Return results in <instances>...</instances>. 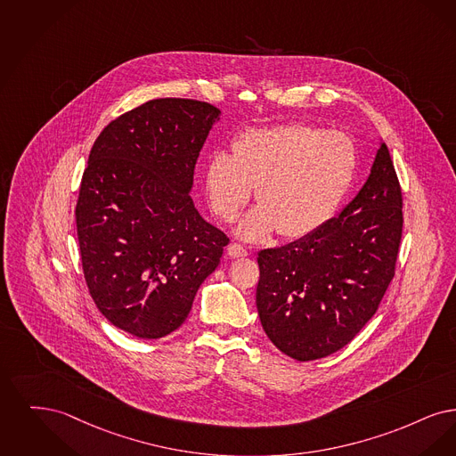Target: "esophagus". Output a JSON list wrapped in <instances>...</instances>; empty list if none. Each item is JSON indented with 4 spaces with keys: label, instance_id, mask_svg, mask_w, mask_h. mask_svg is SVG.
<instances>
[{
    "label": "esophagus",
    "instance_id": "34e87169",
    "mask_svg": "<svg viewBox=\"0 0 456 456\" xmlns=\"http://www.w3.org/2000/svg\"><path fill=\"white\" fill-rule=\"evenodd\" d=\"M228 256L232 258L247 257V256H248V252H247V248H245L243 245H240V243H232V245L228 247Z\"/></svg>",
    "mask_w": 456,
    "mask_h": 456
}]
</instances>
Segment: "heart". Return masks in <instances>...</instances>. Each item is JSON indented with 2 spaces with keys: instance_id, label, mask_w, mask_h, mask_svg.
Returning <instances> with one entry per match:
<instances>
[{
  "instance_id": "b5f03b06",
  "label": "heart",
  "mask_w": 456,
  "mask_h": 456,
  "mask_svg": "<svg viewBox=\"0 0 456 456\" xmlns=\"http://www.w3.org/2000/svg\"><path fill=\"white\" fill-rule=\"evenodd\" d=\"M356 172L353 141L338 131L278 124L240 134L232 155L215 153L204 172L209 204L235 221L257 187V208L238 224V237L258 241L317 232L336 213Z\"/></svg>"
}]
</instances>
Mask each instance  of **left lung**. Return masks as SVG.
<instances>
[{
	"mask_svg": "<svg viewBox=\"0 0 456 456\" xmlns=\"http://www.w3.org/2000/svg\"><path fill=\"white\" fill-rule=\"evenodd\" d=\"M402 191L379 142L364 185L337 218L279 248L258 252V317L286 356L314 361L347 346L395 274Z\"/></svg>",
	"mask_w": 456,
	"mask_h": 456,
	"instance_id": "left-lung-1",
	"label": "left lung"
}]
</instances>
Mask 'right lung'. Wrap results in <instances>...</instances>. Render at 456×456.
I'll use <instances>...</instances> for the list:
<instances>
[{
    "mask_svg": "<svg viewBox=\"0 0 456 456\" xmlns=\"http://www.w3.org/2000/svg\"><path fill=\"white\" fill-rule=\"evenodd\" d=\"M219 114L199 100H150L90 151L75 211L83 274L100 314L131 336L177 330L230 241L191 198Z\"/></svg>",
    "mask_w": 456,
    "mask_h": 456,
    "instance_id": "add662e5",
    "label": "right lung"
}]
</instances>
